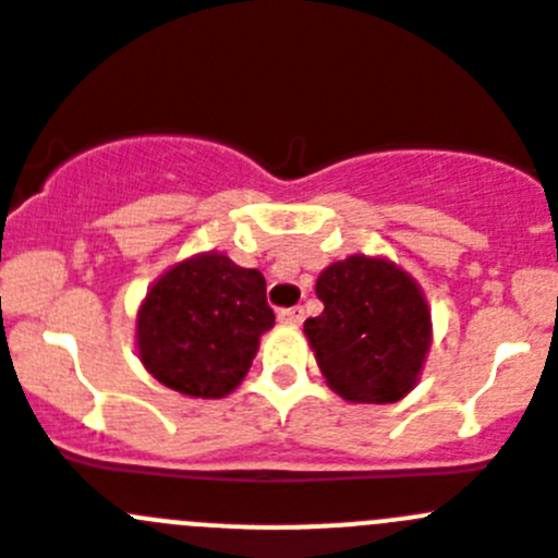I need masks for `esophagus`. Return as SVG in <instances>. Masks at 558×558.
Listing matches in <instances>:
<instances>
[{
	"label": "esophagus",
	"instance_id": "1",
	"mask_svg": "<svg viewBox=\"0 0 558 558\" xmlns=\"http://www.w3.org/2000/svg\"><path fill=\"white\" fill-rule=\"evenodd\" d=\"M282 324H302L304 322V310L302 307H288V310H279L276 315Z\"/></svg>",
	"mask_w": 558,
	"mask_h": 558
}]
</instances>
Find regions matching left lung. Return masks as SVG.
<instances>
[{"mask_svg": "<svg viewBox=\"0 0 558 558\" xmlns=\"http://www.w3.org/2000/svg\"><path fill=\"white\" fill-rule=\"evenodd\" d=\"M324 313L304 322L327 386L354 405H388L413 391L433 340L427 299L386 256L352 254L318 274Z\"/></svg>", "mask_w": 558, "mask_h": 558, "instance_id": "left-lung-1", "label": "left lung"}]
</instances>
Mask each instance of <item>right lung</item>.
I'll return each mask as SVG.
<instances>
[{
	"label": "right lung",
	"mask_w": 558,
	"mask_h": 558,
	"mask_svg": "<svg viewBox=\"0 0 558 558\" xmlns=\"http://www.w3.org/2000/svg\"><path fill=\"white\" fill-rule=\"evenodd\" d=\"M270 327L265 276L206 251L150 284L136 313V352L161 386L223 399L243 383Z\"/></svg>",
	"instance_id": "add662e5"
}]
</instances>
